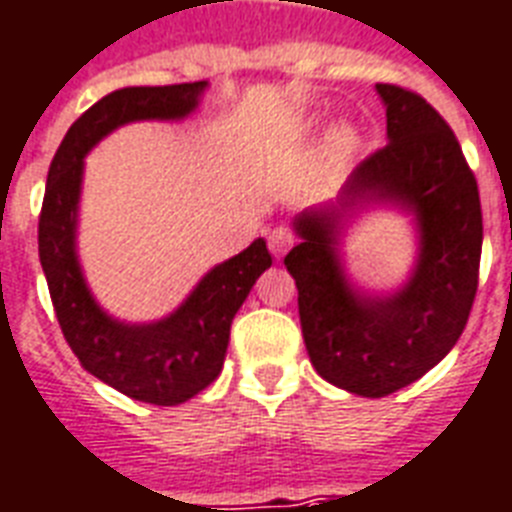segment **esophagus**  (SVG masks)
Instances as JSON below:
<instances>
[{
	"label": "esophagus",
	"instance_id": "1",
	"mask_svg": "<svg viewBox=\"0 0 512 512\" xmlns=\"http://www.w3.org/2000/svg\"><path fill=\"white\" fill-rule=\"evenodd\" d=\"M292 241H295V236H292L290 228H273L271 233H268V249H271L276 257H282L284 252L292 247Z\"/></svg>",
	"mask_w": 512,
	"mask_h": 512
}]
</instances>
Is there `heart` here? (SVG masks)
Masks as SVG:
<instances>
[{
	"label": "heart",
	"mask_w": 512,
	"mask_h": 512,
	"mask_svg": "<svg viewBox=\"0 0 512 512\" xmlns=\"http://www.w3.org/2000/svg\"><path fill=\"white\" fill-rule=\"evenodd\" d=\"M357 147V136L351 128H335L333 136H330V152H333L335 158H346L351 155Z\"/></svg>",
	"instance_id": "b5f03b06"
}]
</instances>
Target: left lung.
Instances as JSON below:
<instances>
[{"label": "left lung", "mask_w": 512, "mask_h": 512, "mask_svg": "<svg viewBox=\"0 0 512 512\" xmlns=\"http://www.w3.org/2000/svg\"><path fill=\"white\" fill-rule=\"evenodd\" d=\"M389 144L351 171L341 198L295 217L300 241L284 257L317 373L351 395L386 397L438 365L459 341L478 292L483 217L478 182L454 131L432 104L378 83ZM392 203L420 225L412 279L392 296L350 287L337 257L354 208Z\"/></svg>", "instance_id": "8db88e82"}]
</instances>
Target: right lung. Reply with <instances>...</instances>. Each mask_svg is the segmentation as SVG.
Returning <instances> with one entry per match:
<instances>
[{
	"instance_id": "add662e5",
	"label": "right lung",
	"mask_w": 512,
	"mask_h": 512,
	"mask_svg": "<svg viewBox=\"0 0 512 512\" xmlns=\"http://www.w3.org/2000/svg\"><path fill=\"white\" fill-rule=\"evenodd\" d=\"M204 88L206 80L120 88L85 109L50 163L39 212V263L66 343L91 376L139 403L179 405L220 376L230 322L257 276L271 268V252L263 239H255L244 252L214 265L185 303L158 322L112 319L93 300L74 249L83 161L117 126L187 117Z\"/></svg>"
}]
</instances>
